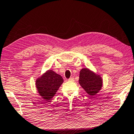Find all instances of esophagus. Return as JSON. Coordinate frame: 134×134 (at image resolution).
Returning a JSON list of instances; mask_svg holds the SVG:
<instances>
[{
    "instance_id": "34e87169",
    "label": "esophagus",
    "mask_w": 134,
    "mask_h": 134,
    "mask_svg": "<svg viewBox=\"0 0 134 134\" xmlns=\"http://www.w3.org/2000/svg\"><path fill=\"white\" fill-rule=\"evenodd\" d=\"M68 81H74V77H71V78H69V79H68Z\"/></svg>"
}]
</instances>
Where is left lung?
Wrapping results in <instances>:
<instances>
[{
	"instance_id": "8db88e82",
	"label": "left lung",
	"mask_w": 134,
	"mask_h": 134,
	"mask_svg": "<svg viewBox=\"0 0 134 134\" xmlns=\"http://www.w3.org/2000/svg\"><path fill=\"white\" fill-rule=\"evenodd\" d=\"M79 78L80 84L90 96L95 95L102 87V79L87 68L81 70Z\"/></svg>"
}]
</instances>
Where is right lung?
<instances>
[{
  "instance_id": "1",
  "label": "right lung",
  "mask_w": 134,
  "mask_h": 134,
  "mask_svg": "<svg viewBox=\"0 0 134 134\" xmlns=\"http://www.w3.org/2000/svg\"><path fill=\"white\" fill-rule=\"evenodd\" d=\"M63 82L60 75L49 70L36 80V86L40 95L47 100L54 96Z\"/></svg>"
}]
</instances>
